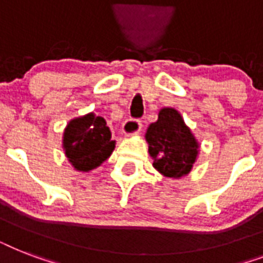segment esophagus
I'll list each match as a JSON object with an SVG mask.
<instances>
[{"instance_id":"1","label":"esophagus","mask_w":263,"mask_h":263,"mask_svg":"<svg viewBox=\"0 0 263 263\" xmlns=\"http://www.w3.org/2000/svg\"><path fill=\"white\" fill-rule=\"evenodd\" d=\"M142 121L138 119H128L125 123L123 124V132L125 135H134L142 129Z\"/></svg>"}]
</instances>
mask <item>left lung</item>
<instances>
[{
  "label": "left lung",
  "instance_id": "1",
  "mask_svg": "<svg viewBox=\"0 0 263 263\" xmlns=\"http://www.w3.org/2000/svg\"><path fill=\"white\" fill-rule=\"evenodd\" d=\"M153 166L166 177L179 179L192 169L199 144L191 129L172 107L161 109L158 120L146 132Z\"/></svg>",
  "mask_w": 263,
  "mask_h": 263
}]
</instances>
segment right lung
<instances>
[{
    "instance_id": "add662e5",
    "label": "right lung",
    "mask_w": 263,
    "mask_h": 263,
    "mask_svg": "<svg viewBox=\"0 0 263 263\" xmlns=\"http://www.w3.org/2000/svg\"><path fill=\"white\" fill-rule=\"evenodd\" d=\"M106 121L94 113L69 121L64 131L63 146L68 160L80 172L97 168L110 157L115 140Z\"/></svg>"
}]
</instances>
